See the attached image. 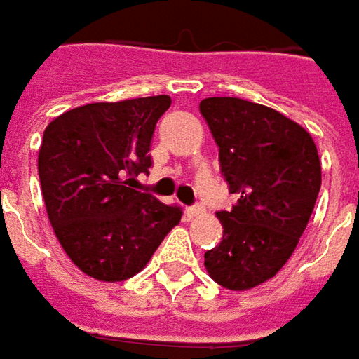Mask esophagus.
<instances>
[{
	"label": "esophagus",
	"instance_id": "34e87169",
	"mask_svg": "<svg viewBox=\"0 0 359 359\" xmlns=\"http://www.w3.org/2000/svg\"><path fill=\"white\" fill-rule=\"evenodd\" d=\"M203 215H204L203 206H189V208H184V218H187V220L203 217Z\"/></svg>",
	"mask_w": 359,
	"mask_h": 359
}]
</instances>
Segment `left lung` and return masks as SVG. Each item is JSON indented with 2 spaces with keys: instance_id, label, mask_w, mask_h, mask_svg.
I'll return each mask as SVG.
<instances>
[{
  "instance_id": "8db88e82",
  "label": "left lung",
  "mask_w": 359,
  "mask_h": 359,
  "mask_svg": "<svg viewBox=\"0 0 359 359\" xmlns=\"http://www.w3.org/2000/svg\"><path fill=\"white\" fill-rule=\"evenodd\" d=\"M198 109L238 194L232 210L217 212L222 241L204 252V268L226 290H250L278 274L308 226L322 184L318 149L308 130L270 107L208 97Z\"/></svg>"
}]
</instances>
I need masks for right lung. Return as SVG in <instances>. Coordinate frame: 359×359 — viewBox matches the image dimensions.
<instances>
[{
  "instance_id": "add662e5",
  "label": "right lung",
  "mask_w": 359,
  "mask_h": 359,
  "mask_svg": "<svg viewBox=\"0 0 359 359\" xmlns=\"http://www.w3.org/2000/svg\"><path fill=\"white\" fill-rule=\"evenodd\" d=\"M168 95L91 103L55 117L37 170L47 217L71 262L99 282L139 274L180 222L179 206L130 189L151 167L156 121Z\"/></svg>"
}]
</instances>
